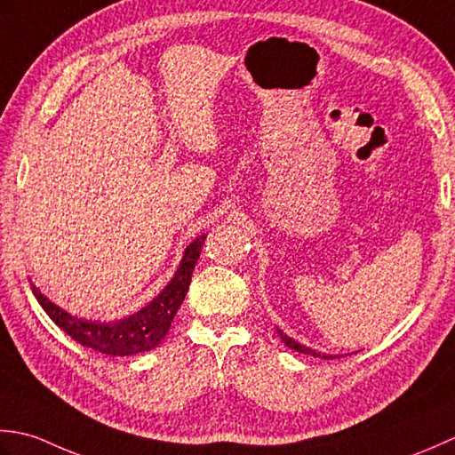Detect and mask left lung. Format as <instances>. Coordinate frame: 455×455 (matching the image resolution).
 Here are the masks:
<instances>
[{"label": "left lung", "instance_id": "1", "mask_svg": "<svg viewBox=\"0 0 455 455\" xmlns=\"http://www.w3.org/2000/svg\"><path fill=\"white\" fill-rule=\"evenodd\" d=\"M276 333H279L281 336V339L284 341V346L286 347H291V349H294V351H299V354H306V355H312V357H322V359H336V355H320V351H314L312 347H306V346H302V344H299V341L296 339H292V338H289L286 336V333L281 330V328H276Z\"/></svg>", "mask_w": 455, "mask_h": 455}]
</instances>
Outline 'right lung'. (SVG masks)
<instances>
[{"instance_id":"obj_1","label":"right lung","mask_w":455,"mask_h":455,"mask_svg":"<svg viewBox=\"0 0 455 455\" xmlns=\"http://www.w3.org/2000/svg\"><path fill=\"white\" fill-rule=\"evenodd\" d=\"M204 241H206V235H198L190 241L169 284L141 310L122 320L100 322L74 316V314L62 310L60 306L46 299L35 284H31V289L43 310L49 314V318L80 346L114 357L137 355L141 351H149L159 346L169 333L176 312H179L184 296L188 292L192 271L200 259Z\"/></svg>"}]
</instances>
